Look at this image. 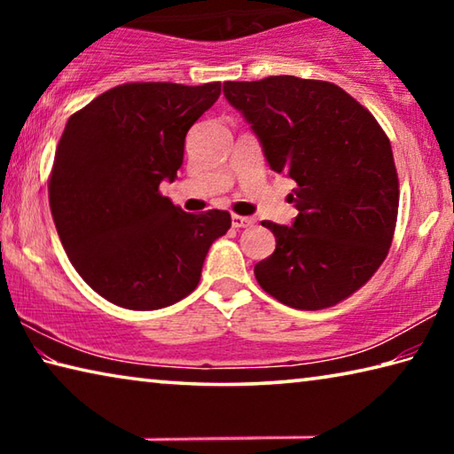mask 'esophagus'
<instances>
[{
	"instance_id": "34e87169",
	"label": "esophagus",
	"mask_w": 454,
	"mask_h": 454,
	"mask_svg": "<svg viewBox=\"0 0 454 454\" xmlns=\"http://www.w3.org/2000/svg\"><path fill=\"white\" fill-rule=\"evenodd\" d=\"M254 218H250V216H232V226L236 228V230H240V228H250V226H254Z\"/></svg>"
}]
</instances>
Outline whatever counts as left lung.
I'll return each mask as SVG.
<instances>
[{
  "label": "left lung",
  "mask_w": 454,
  "mask_h": 454,
  "mask_svg": "<svg viewBox=\"0 0 454 454\" xmlns=\"http://www.w3.org/2000/svg\"><path fill=\"white\" fill-rule=\"evenodd\" d=\"M224 96L268 166L298 186L292 226L262 222L276 250L254 266L258 284L298 310L355 294L387 258L398 214L393 148L379 121L342 88L296 75L224 82Z\"/></svg>",
  "instance_id": "1"
}]
</instances>
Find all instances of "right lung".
Returning a JSON list of instances; mask_svg holds the SVG:
<instances>
[{
	"label": "right lung",
	"mask_w": 454,
	"mask_h": 454,
	"mask_svg": "<svg viewBox=\"0 0 454 454\" xmlns=\"http://www.w3.org/2000/svg\"><path fill=\"white\" fill-rule=\"evenodd\" d=\"M222 83L137 82L70 116L50 176V208L67 258L90 288L128 310H158L194 292L226 210L188 214L160 194L184 142Z\"/></svg>",
	"instance_id": "add662e5"
}]
</instances>
